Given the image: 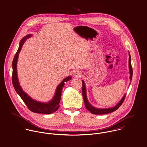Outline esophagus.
Masks as SVG:
<instances>
[{
	"mask_svg": "<svg viewBox=\"0 0 147 147\" xmlns=\"http://www.w3.org/2000/svg\"><path fill=\"white\" fill-rule=\"evenodd\" d=\"M81 73L80 71H78V70H76L74 71V72L73 73V75L76 77H80L81 76Z\"/></svg>",
	"mask_w": 147,
	"mask_h": 147,
	"instance_id": "1",
	"label": "esophagus"
}]
</instances>
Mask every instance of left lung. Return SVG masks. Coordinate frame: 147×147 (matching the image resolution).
Listing matches in <instances>:
<instances>
[{
    "instance_id": "left-lung-1",
    "label": "left lung",
    "mask_w": 147,
    "mask_h": 147,
    "mask_svg": "<svg viewBox=\"0 0 147 147\" xmlns=\"http://www.w3.org/2000/svg\"><path fill=\"white\" fill-rule=\"evenodd\" d=\"M129 69H130V78L131 80H132V68L131 66V56L130 54L129 53ZM82 96L84 100V102L85 104V107L86 109L90 111L91 113L94 114H108L109 113H112L114 112L115 111L117 110L120 106L122 104L125 98H126V95L125 94L121 100V101L119 102L118 104H117V105H115L114 107L111 108H107V109H98L94 107H92L88 101L87 96H86V87L84 85V82L83 81H82Z\"/></svg>"
}]
</instances>
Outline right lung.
<instances>
[{
    "instance_id": "add662e5",
    "label": "right lung",
    "mask_w": 147,
    "mask_h": 147,
    "mask_svg": "<svg viewBox=\"0 0 147 147\" xmlns=\"http://www.w3.org/2000/svg\"><path fill=\"white\" fill-rule=\"evenodd\" d=\"M31 36L30 35H27L26 37H24L20 42V46L18 49L14 57L12 62V80L13 86L17 92V93L20 95V96L22 98L23 101L26 105L30 111L36 113H41V114H51L55 112H56L59 108V103L60 101L61 96V91L63 88L65 84V82L71 80V77H68L65 78L62 82L57 86L55 95L53 99L48 103H42L40 102L36 101L33 100L32 98H30L26 93H25L21 87H20L18 78H17V61L18 56V53L21 49V47L24 43L26 39Z\"/></svg>"
}]
</instances>
